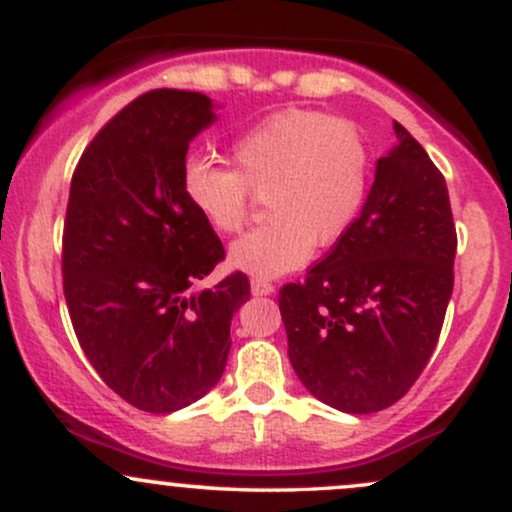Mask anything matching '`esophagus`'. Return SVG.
Wrapping results in <instances>:
<instances>
[{
	"label": "esophagus",
	"instance_id": "obj_1",
	"mask_svg": "<svg viewBox=\"0 0 512 512\" xmlns=\"http://www.w3.org/2000/svg\"><path fill=\"white\" fill-rule=\"evenodd\" d=\"M250 291H252V296H269V293H274V286L264 279H252Z\"/></svg>",
	"mask_w": 512,
	"mask_h": 512
}]
</instances>
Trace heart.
<instances>
[{
  "mask_svg": "<svg viewBox=\"0 0 512 512\" xmlns=\"http://www.w3.org/2000/svg\"><path fill=\"white\" fill-rule=\"evenodd\" d=\"M233 170L187 158L182 195L216 233L248 221L252 197H264L267 223L228 250L240 272L274 279L298 269L313 248L346 236L366 204L370 149L351 120L315 110H284L231 146Z\"/></svg>",
  "mask_w": 512,
  "mask_h": 512,
  "instance_id": "obj_1",
  "label": "heart"
}]
</instances>
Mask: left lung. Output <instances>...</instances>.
<instances>
[{"label": "left lung", "mask_w": 512, "mask_h": 512, "mask_svg": "<svg viewBox=\"0 0 512 512\" xmlns=\"http://www.w3.org/2000/svg\"><path fill=\"white\" fill-rule=\"evenodd\" d=\"M395 134L354 226L305 281L279 291L298 380L346 414L407 395L436 349L455 281L448 185L399 122Z\"/></svg>", "instance_id": "8db88e82"}]
</instances>
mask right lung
<instances>
[{
    "label": "right lung",
    "instance_id": "right-lung-1",
    "mask_svg": "<svg viewBox=\"0 0 512 512\" xmlns=\"http://www.w3.org/2000/svg\"><path fill=\"white\" fill-rule=\"evenodd\" d=\"M214 120L204 93H144L93 137L69 187L62 276L76 339L103 383L151 414L219 383L250 298L243 272L197 289L226 252L182 195V166Z\"/></svg>",
    "mask_w": 512,
    "mask_h": 512
}]
</instances>
